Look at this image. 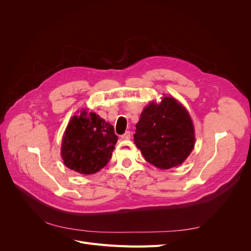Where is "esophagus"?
Wrapping results in <instances>:
<instances>
[{
	"mask_svg": "<svg viewBox=\"0 0 251 251\" xmlns=\"http://www.w3.org/2000/svg\"><path fill=\"white\" fill-rule=\"evenodd\" d=\"M121 139H124V140L131 139V133L128 132V131H126L124 135H121Z\"/></svg>",
	"mask_w": 251,
	"mask_h": 251,
	"instance_id": "esophagus-1",
	"label": "esophagus"
}]
</instances>
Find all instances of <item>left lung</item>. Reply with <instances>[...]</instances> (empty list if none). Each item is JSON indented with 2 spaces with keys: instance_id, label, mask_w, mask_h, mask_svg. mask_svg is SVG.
Listing matches in <instances>:
<instances>
[{
  "instance_id": "8db88e82",
  "label": "left lung",
  "mask_w": 251,
  "mask_h": 251,
  "mask_svg": "<svg viewBox=\"0 0 251 251\" xmlns=\"http://www.w3.org/2000/svg\"><path fill=\"white\" fill-rule=\"evenodd\" d=\"M134 143L146 160L161 170L185 161L195 147V130L187 110L172 96L150 102L136 125Z\"/></svg>"
}]
</instances>
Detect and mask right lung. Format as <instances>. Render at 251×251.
<instances>
[{
	"mask_svg": "<svg viewBox=\"0 0 251 251\" xmlns=\"http://www.w3.org/2000/svg\"><path fill=\"white\" fill-rule=\"evenodd\" d=\"M118 137L114 127L95 113L80 111L68 124L62 141V158L68 169L91 175L104 168Z\"/></svg>",
	"mask_w": 251,
	"mask_h": 251,
	"instance_id": "obj_1",
	"label": "right lung"
}]
</instances>
